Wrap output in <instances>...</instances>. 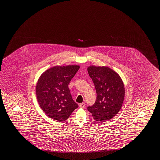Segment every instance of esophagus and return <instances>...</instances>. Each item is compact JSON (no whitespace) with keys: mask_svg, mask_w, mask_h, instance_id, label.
Wrapping results in <instances>:
<instances>
[{"mask_svg":"<svg viewBox=\"0 0 160 160\" xmlns=\"http://www.w3.org/2000/svg\"><path fill=\"white\" fill-rule=\"evenodd\" d=\"M85 106V103L84 102L81 103H80L79 104V106H80V108H84Z\"/></svg>","mask_w":160,"mask_h":160,"instance_id":"1","label":"esophagus"}]
</instances>
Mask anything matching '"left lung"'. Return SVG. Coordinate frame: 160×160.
<instances>
[{
    "instance_id": "obj_1",
    "label": "left lung",
    "mask_w": 160,
    "mask_h": 160,
    "mask_svg": "<svg viewBox=\"0 0 160 160\" xmlns=\"http://www.w3.org/2000/svg\"><path fill=\"white\" fill-rule=\"evenodd\" d=\"M88 72L93 82L97 99L88 107L94 119L105 122L113 118L121 110L124 97V87L121 77L108 67H89Z\"/></svg>"
}]
</instances>
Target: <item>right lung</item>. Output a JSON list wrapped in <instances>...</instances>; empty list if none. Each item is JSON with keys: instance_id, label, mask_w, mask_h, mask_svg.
Here are the masks:
<instances>
[{"instance_id": "obj_1", "label": "right lung", "mask_w": 160, "mask_h": 160, "mask_svg": "<svg viewBox=\"0 0 160 160\" xmlns=\"http://www.w3.org/2000/svg\"><path fill=\"white\" fill-rule=\"evenodd\" d=\"M79 68L76 65L55 66L40 76L37 84V98L41 108L50 118L58 122L66 121L78 108L68 84Z\"/></svg>"}]
</instances>
